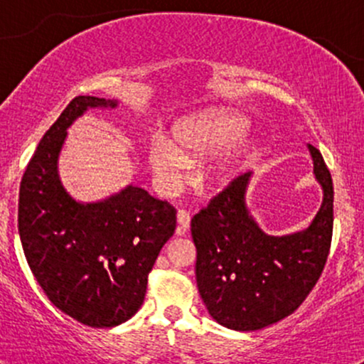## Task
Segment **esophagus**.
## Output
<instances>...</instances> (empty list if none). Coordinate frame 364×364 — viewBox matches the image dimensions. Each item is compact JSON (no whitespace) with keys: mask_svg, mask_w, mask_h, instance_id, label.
I'll return each instance as SVG.
<instances>
[{"mask_svg":"<svg viewBox=\"0 0 364 364\" xmlns=\"http://www.w3.org/2000/svg\"><path fill=\"white\" fill-rule=\"evenodd\" d=\"M176 220H178L176 235L183 236L188 231V229H190V214H188L186 210H178Z\"/></svg>","mask_w":364,"mask_h":364,"instance_id":"obj_1","label":"esophagus"}]
</instances>
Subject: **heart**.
Here are the masks:
<instances>
[{
	"label": "heart",
	"mask_w": 364,
	"mask_h": 364,
	"mask_svg": "<svg viewBox=\"0 0 364 364\" xmlns=\"http://www.w3.org/2000/svg\"><path fill=\"white\" fill-rule=\"evenodd\" d=\"M248 132V121L232 112H217L188 119L174 129V144L162 135H154L149 144V164L157 186L173 193L181 185L186 168L185 156L207 152L235 144ZM237 156H228L215 169L217 179H228L236 171Z\"/></svg>",
	"instance_id": "b5f03b06"
}]
</instances>
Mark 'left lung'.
<instances>
[{"label": "left lung", "instance_id": "left-lung-1", "mask_svg": "<svg viewBox=\"0 0 364 364\" xmlns=\"http://www.w3.org/2000/svg\"><path fill=\"white\" fill-rule=\"evenodd\" d=\"M323 202L301 232L270 236L246 207L245 173L191 219L196 286L217 323L258 330L286 318L301 304L327 262L333 228V186L320 150L308 145Z\"/></svg>", "mask_w": 364, "mask_h": 364}]
</instances>
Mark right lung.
<instances>
[{
  "mask_svg": "<svg viewBox=\"0 0 364 364\" xmlns=\"http://www.w3.org/2000/svg\"><path fill=\"white\" fill-rule=\"evenodd\" d=\"M118 101L78 95L66 106L25 169L18 232L25 258L54 306L83 325L116 327L141 306L149 272L176 229V210L128 185L101 202L80 203L58 174L66 129L95 107Z\"/></svg>",
  "mask_w": 364,
  "mask_h": 364,
  "instance_id": "obj_1",
  "label": "right lung"
}]
</instances>
